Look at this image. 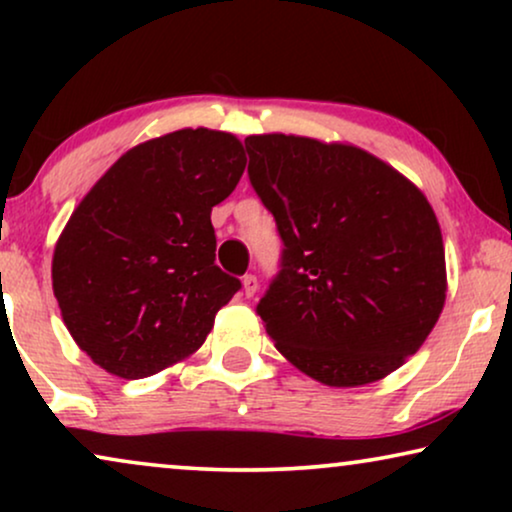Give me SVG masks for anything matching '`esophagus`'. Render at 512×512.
<instances>
[{
	"label": "esophagus",
	"instance_id": "esophagus-1",
	"mask_svg": "<svg viewBox=\"0 0 512 512\" xmlns=\"http://www.w3.org/2000/svg\"><path fill=\"white\" fill-rule=\"evenodd\" d=\"M256 291H258V279H256V275H244V277H242V293H244V296L251 298Z\"/></svg>",
	"mask_w": 512,
	"mask_h": 512
}]
</instances>
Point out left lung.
I'll return each instance as SVG.
<instances>
[{
    "label": "left lung",
    "instance_id": "8db88e82",
    "mask_svg": "<svg viewBox=\"0 0 512 512\" xmlns=\"http://www.w3.org/2000/svg\"><path fill=\"white\" fill-rule=\"evenodd\" d=\"M249 179L282 235L256 312L279 354L328 387L401 368L436 326L445 247L424 193L354 144L249 135Z\"/></svg>",
    "mask_w": 512,
    "mask_h": 512
}]
</instances>
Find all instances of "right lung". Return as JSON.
<instances>
[{
	"label": "right lung",
	"mask_w": 512,
	"mask_h": 512,
	"mask_svg": "<svg viewBox=\"0 0 512 512\" xmlns=\"http://www.w3.org/2000/svg\"><path fill=\"white\" fill-rule=\"evenodd\" d=\"M247 156L230 132L184 128L125 151L69 216L53 251L62 321L123 380L198 352L240 279L214 263L212 207Z\"/></svg>",
	"instance_id": "1"
}]
</instances>
